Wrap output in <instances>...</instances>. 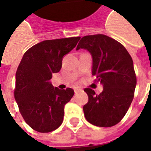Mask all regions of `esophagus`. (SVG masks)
Here are the masks:
<instances>
[{
    "instance_id": "obj_1",
    "label": "esophagus",
    "mask_w": 151,
    "mask_h": 151,
    "mask_svg": "<svg viewBox=\"0 0 151 151\" xmlns=\"http://www.w3.org/2000/svg\"><path fill=\"white\" fill-rule=\"evenodd\" d=\"M79 91H80V89H78V88H77V89H75V90H74V92H75V94L78 93Z\"/></svg>"
}]
</instances>
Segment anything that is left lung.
<instances>
[{
  "instance_id": "left-lung-1",
  "label": "left lung",
  "mask_w": 151,
  "mask_h": 151,
  "mask_svg": "<svg viewBox=\"0 0 151 151\" xmlns=\"http://www.w3.org/2000/svg\"><path fill=\"white\" fill-rule=\"evenodd\" d=\"M89 51L93 59L92 75L104 86L98 95L85 88L88 103L83 106L86 120L95 126L111 127L123 119L134 97L137 77L132 57L126 48L111 37L86 35L77 50Z\"/></svg>"
}]
</instances>
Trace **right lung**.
Instances as JSON below:
<instances>
[{"label":"right lung","instance_id":"add662e5","mask_svg":"<svg viewBox=\"0 0 151 151\" xmlns=\"http://www.w3.org/2000/svg\"><path fill=\"white\" fill-rule=\"evenodd\" d=\"M80 37L44 40L24 53L16 72L14 98L22 116L31 129L49 133L62 124L65 105L73 90L53 87L52 73L62 66L63 56L77 45Z\"/></svg>","mask_w":151,"mask_h":151}]
</instances>
